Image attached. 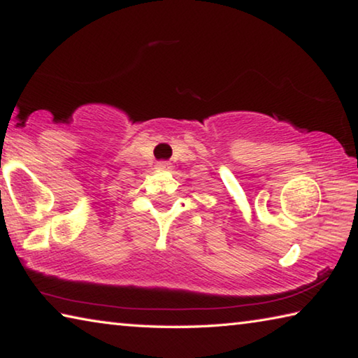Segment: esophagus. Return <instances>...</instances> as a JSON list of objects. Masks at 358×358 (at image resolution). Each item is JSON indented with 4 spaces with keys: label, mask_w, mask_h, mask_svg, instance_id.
Listing matches in <instances>:
<instances>
[{
    "label": "esophagus",
    "mask_w": 358,
    "mask_h": 358,
    "mask_svg": "<svg viewBox=\"0 0 358 358\" xmlns=\"http://www.w3.org/2000/svg\"><path fill=\"white\" fill-rule=\"evenodd\" d=\"M156 167H157V169H169V162L161 161V162H157Z\"/></svg>",
    "instance_id": "34e87169"
}]
</instances>
